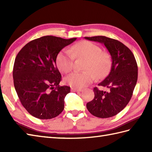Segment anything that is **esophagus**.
<instances>
[{"instance_id": "esophagus-1", "label": "esophagus", "mask_w": 152, "mask_h": 152, "mask_svg": "<svg viewBox=\"0 0 152 152\" xmlns=\"http://www.w3.org/2000/svg\"><path fill=\"white\" fill-rule=\"evenodd\" d=\"M72 91H82V89H81V88H72Z\"/></svg>"}]
</instances>
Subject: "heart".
Masks as SVG:
<instances>
[{"label": "heart", "instance_id": "obj_1", "mask_svg": "<svg viewBox=\"0 0 152 152\" xmlns=\"http://www.w3.org/2000/svg\"><path fill=\"white\" fill-rule=\"evenodd\" d=\"M98 45L88 41L76 44L71 50L64 49L58 53L56 58L57 66L61 71L68 73L73 69L75 57L88 59L84 72H74L65 78L66 82L76 88H83L96 80V75L102 78L108 73L110 66V59Z\"/></svg>", "mask_w": 152, "mask_h": 152}]
</instances>
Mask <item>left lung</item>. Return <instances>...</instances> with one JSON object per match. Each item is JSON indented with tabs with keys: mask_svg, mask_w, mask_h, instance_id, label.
<instances>
[{
	"mask_svg": "<svg viewBox=\"0 0 152 152\" xmlns=\"http://www.w3.org/2000/svg\"><path fill=\"white\" fill-rule=\"evenodd\" d=\"M84 38L104 44L112 59L108 75L99 83L109 91H101L95 88V97L87 103V108L96 117H112L120 112L131 99L138 78L136 59L132 51L117 40L104 36Z\"/></svg>",
	"mask_w": 152,
	"mask_h": 152,
	"instance_id": "left-lung-1",
	"label": "left lung"
}]
</instances>
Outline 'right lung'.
Instances as JSON below:
<instances>
[{
	"instance_id": "1",
	"label": "right lung",
	"mask_w": 152,
	"mask_h": 152,
	"mask_svg": "<svg viewBox=\"0 0 152 152\" xmlns=\"http://www.w3.org/2000/svg\"><path fill=\"white\" fill-rule=\"evenodd\" d=\"M76 40L42 37L27 43L16 56L13 69L15 89L22 105L34 117L51 119L63 112L70 88L59 85L61 75L56 58Z\"/></svg>"
}]
</instances>
